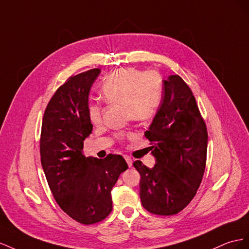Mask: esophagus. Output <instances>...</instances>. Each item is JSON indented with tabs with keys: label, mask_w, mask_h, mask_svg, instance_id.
<instances>
[{
	"label": "esophagus",
	"mask_w": 249,
	"mask_h": 249,
	"mask_svg": "<svg viewBox=\"0 0 249 249\" xmlns=\"http://www.w3.org/2000/svg\"><path fill=\"white\" fill-rule=\"evenodd\" d=\"M124 159L126 160V161H127V165H128V167H131V166H132V160H131L130 156H128V155H125V156H124Z\"/></svg>",
	"instance_id": "obj_1"
}]
</instances>
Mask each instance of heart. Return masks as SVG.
I'll list each match as a JSON object with an SVG mask.
<instances>
[{"label":"heart","instance_id":"obj_1","mask_svg":"<svg viewBox=\"0 0 249 249\" xmlns=\"http://www.w3.org/2000/svg\"><path fill=\"white\" fill-rule=\"evenodd\" d=\"M103 100L110 104H122L125 116L136 122H145L158 113L164 98V82L155 72H146L133 68L120 69L106 78L101 88ZM88 116L91 124L102 122L100 103H89ZM127 134L119 132L116 138L123 141Z\"/></svg>","mask_w":249,"mask_h":249}]
</instances>
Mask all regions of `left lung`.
<instances>
[{
  "label": "left lung",
  "instance_id": "left-lung-1",
  "mask_svg": "<svg viewBox=\"0 0 249 249\" xmlns=\"http://www.w3.org/2000/svg\"><path fill=\"white\" fill-rule=\"evenodd\" d=\"M145 137L156 164L149 169L141 160L133 162L141 175L142 204L155 215H175L196 195L208 151L207 125L180 76L164 80L162 102Z\"/></svg>",
  "mask_w": 249,
  "mask_h": 249
}]
</instances>
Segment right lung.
I'll list each match as a JSON object with an SVG mask.
<instances>
[{
  "mask_svg": "<svg viewBox=\"0 0 249 249\" xmlns=\"http://www.w3.org/2000/svg\"><path fill=\"white\" fill-rule=\"evenodd\" d=\"M100 69L71 76L49 101L41 123L40 161L50 190L60 209L75 221L89 225L112 210L110 192L128 168L122 155L103 160L83 153V141L93 130L89 94Z\"/></svg>",
  "mask_w": 249,
  "mask_h": 249,
  "instance_id": "1",
  "label": "right lung"
}]
</instances>
